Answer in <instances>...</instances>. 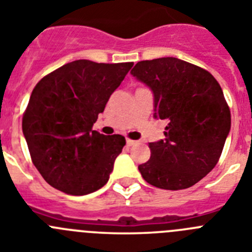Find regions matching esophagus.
<instances>
[{
	"label": "esophagus",
	"mask_w": 252,
	"mask_h": 252,
	"mask_svg": "<svg viewBox=\"0 0 252 252\" xmlns=\"http://www.w3.org/2000/svg\"><path fill=\"white\" fill-rule=\"evenodd\" d=\"M136 144V141H133V140H130V139H126V145L127 146H132Z\"/></svg>",
	"instance_id": "1"
}]
</instances>
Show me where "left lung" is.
<instances>
[{
    "mask_svg": "<svg viewBox=\"0 0 252 252\" xmlns=\"http://www.w3.org/2000/svg\"><path fill=\"white\" fill-rule=\"evenodd\" d=\"M131 74L153 92L154 117L168 122L165 139L149 142L142 178L168 190L194 186L216 166L231 130L221 86L204 69L171 57L139 62Z\"/></svg>",
    "mask_w": 252,
    "mask_h": 252,
    "instance_id": "8db88e82",
    "label": "left lung"
}]
</instances>
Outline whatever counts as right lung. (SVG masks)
I'll return each instance as SVG.
<instances>
[{"label":"right lung","instance_id":"obj_1","mask_svg":"<svg viewBox=\"0 0 252 252\" xmlns=\"http://www.w3.org/2000/svg\"><path fill=\"white\" fill-rule=\"evenodd\" d=\"M132 65L74 60L35 86L22 132L46 183L68 194L84 195L108 182L126 140L92 127Z\"/></svg>","mask_w":252,"mask_h":252}]
</instances>
